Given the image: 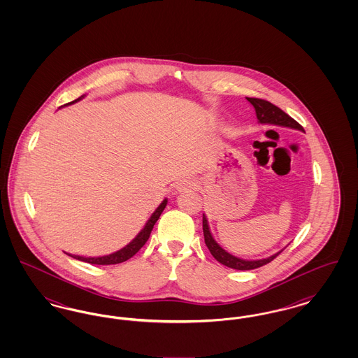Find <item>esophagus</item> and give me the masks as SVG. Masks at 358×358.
Returning a JSON list of instances; mask_svg holds the SVG:
<instances>
[{
    "instance_id": "34e87169",
    "label": "esophagus",
    "mask_w": 358,
    "mask_h": 358,
    "mask_svg": "<svg viewBox=\"0 0 358 358\" xmlns=\"http://www.w3.org/2000/svg\"><path fill=\"white\" fill-rule=\"evenodd\" d=\"M196 187V182L193 180H181L178 184H177V190L178 192H184V190H190V189H194Z\"/></svg>"
}]
</instances>
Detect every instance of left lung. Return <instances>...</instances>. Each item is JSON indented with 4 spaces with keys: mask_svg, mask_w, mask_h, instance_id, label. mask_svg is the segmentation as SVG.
<instances>
[{
    "mask_svg": "<svg viewBox=\"0 0 358 358\" xmlns=\"http://www.w3.org/2000/svg\"><path fill=\"white\" fill-rule=\"evenodd\" d=\"M247 101L254 106L256 117L260 123H270V124H276V126H285V127H291V129H296V130H303V127L296 120H292L283 110H280L273 103L264 101V99H259V98H247ZM203 231H204L205 244H206L208 250L210 251L212 256L219 263H222L229 268H234V270H241V271L255 270L257 267H262V266L273 262V259L283 251L282 250V251L273 254V256H268V257L260 259V260H243L240 257L228 254L216 243V240L213 238L210 231H209V225H208V220H206L205 215H203Z\"/></svg>",
    "mask_w": 358,
    "mask_h": 358,
    "instance_id": "1",
    "label": "left lung"
}]
</instances>
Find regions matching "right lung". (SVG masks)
I'll list each match as a JSON object with an SVG mask.
<instances>
[{"label":"right lung","instance_id":"1","mask_svg":"<svg viewBox=\"0 0 358 358\" xmlns=\"http://www.w3.org/2000/svg\"><path fill=\"white\" fill-rule=\"evenodd\" d=\"M82 98H83V96H82ZM82 98H79V99H76V101H73V102L67 103V104H64V106H69V104H72V103L78 102V101H80ZM166 204H168V200L165 199V200L161 203V205L155 209V212L150 216V219L148 220L146 225L143 227V229H142V231L136 235V238H133L126 247H123L120 251H117V252H114V254H110V255L98 256V257H85V256L69 255H69L75 257V259H78V260L85 262V263L102 264V266H107V264H118V263H123V262L129 260L130 257H133V256L136 255V252L145 245V243L148 241V238H150V234H152V231H153L154 224L159 219V216H161L162 210L165 209Z\"/></svg>","mask_w":358,"mask_h":358}]
</instances>
